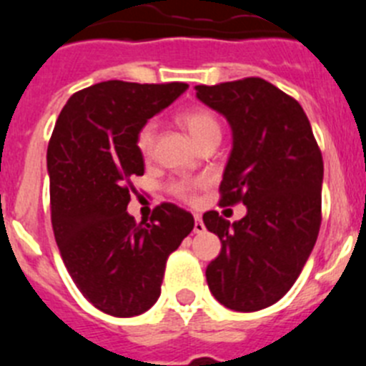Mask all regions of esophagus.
<instances>
[{
  "label": "esophagus",
  "instance_id": "1",
  "mask_svg": "<svg viewBox=\"0 0 366 366\" xmlns=\"http://www.w3.org/2000/svg\"><path fill=\"white\" fill-rule=\"evenodd\" d=\"M203 231H205V223H203L202 216L196 214L194 216V232H196V234H199V232H203Z\"/></svg>",
  "mask_w": 366,
  "mask_h": 366
}]
</instances>
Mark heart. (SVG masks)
<instances>
[{
	"label": "heart",
	"instance_id": "1",
	"mask_svg": "<svg viewBox=\"0 0 366 366\" xmlns=\"http://www.w3.org/2000/svg\"><path fill=\"white\" fill-rule=\"evenodd\" d=\"M177 122H179L183 128H185L187 134L190 135V139L194 141V144L198 147L203 141L211 137H219L222 135V126H219L218 117L209 108H203V106H194V108L183 109V112L177 113ZM154 124H144L141 130L137 132V137H135V147H137L139 154L148 157L152 154V148H154ZM196 189V183H190V181H179L172 187V192L176 196L183 199H190Z\"/></svg>",
	"mask_w": 366,
	"mask_h": 366
}]
</instances>
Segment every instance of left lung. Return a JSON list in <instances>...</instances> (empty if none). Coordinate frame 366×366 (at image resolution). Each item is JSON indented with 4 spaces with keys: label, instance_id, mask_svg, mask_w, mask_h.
I'll list each match as a JSON object with an SVG mask.
<instances>
[{
    "label": "left lung",
    "instance_id": "1",
    "mask_svg": "<svg viewBox=\"0 0 366 366\" xmlns=\"http://www.w3.org/2000/svg\"><path fill=\"white\" fill-rule=\"evenodd\" d=\"M203 104L227 119L232 150L219 185L222 205L242 202L247 214L203 223L222 251L207 266L214 299L234 312H258L295 284L321 227L322 155L295 99L264 79L196 86Z\"/></svg>",
    "mask_w": 366,
    "mask_h": 366
}]
</instances>
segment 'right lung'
I'll list each match as a JSON object with an SVG mask.
<instances>
[{
    "label": "right lung",
    "instance_id": "1",
    "mask_svg": "<svg viewBox=\"0 0 366 366\" xmlns=\"http://www.w3.org/2000/svg\"><path fill=\"white\" fill-rule=\"evenodd\" d=\"M187 84H95L74 93L58 115L47 148L51 222L62 260L100 312L134 317L161 295L168 254L194 229L174 203L150 222L128 214L132 176H143L137 132L187 92Z\"/></svg>",
    "mask_w": 366,
    "mask_h": 366
}]
</instances>
